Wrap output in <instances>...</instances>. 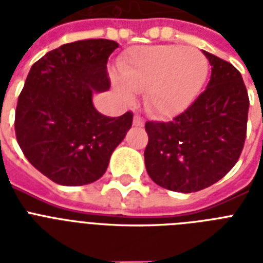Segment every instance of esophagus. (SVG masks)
Returning a JSON list of instances; mask_svg holds the SVG:
<instances>
[{"label":"esophagus","mask_w":263,"mask_h":263,"mask_svg":"<svg viewBox=\"0 0 263 263\" xmlns=\"http://www.w3.org/2000/svg\"><path fill=\"white\" fill-rule=\"evenodd\" d=\"M143 124H144V121H143V119L140 117V116H138V115L134 116V125H135V127H143Z\"/></svg>","instance_id":"1"}]
</instances>
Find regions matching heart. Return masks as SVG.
<instances>
[{"mask_svg":"<svg viewBox=\"0 0 263 263\" xmlns=\"http://www.w3.org/2000/svg\"><path fill=\"white\" fill-rule=\"evenodd\" d=\"M115 87L123 98L144 92V105L160 117H175L191 105L209 75L206 55L179 45L134 47L120 61Z\"/></svg>","mask_w":263,"mask_h":263,"instance_id":"b5f03b06","label":"heart"}]
</instances>
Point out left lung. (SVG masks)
Here are the masks:
<instances>
[{
	"instance_id": "obj_1",
	"label": "left lung",
	"mask_w": 263,
	"mask_h": 263,
	"mask_svg": "<svg viewBox=\"0 0 263 263\" xmlns=\"http://www.w3.org/2000/svg\"><path fill=\"white\" fill-rule=\"evenodd\" d=\"M212 65L206 90L172 121H147L144 165L162 188L196 192L221 180L239 160L249 116V94L240 72L203 51Z\"/></svg>"
}]
</instances>
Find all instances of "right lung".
I'll use <instances>...</instances> for the list:
<instances>
[{"instance_id":"add662e5","label":"right lung","mask_w":263,"mask_h":263,"mask_svg":"<svg viewBox=\"0 0 263 263\" xmlns=\"http://www.w3.org/2000/svg\"><path fill=\"white\" fill-rule=\"evenodd\" d=\"M117 47L109 39L65 43L28 72L16 107V138L30 164L54 183L97 181L131 128V111L107 117L92 105L94 92L110 87L106 64Z\"/></svg>"}]
</instances>
